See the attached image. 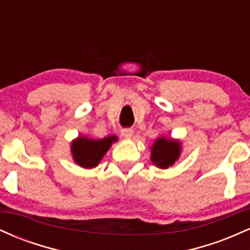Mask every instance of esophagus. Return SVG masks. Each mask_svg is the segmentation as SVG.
Wrapping results in <instances>:
<instances>
[{
    "mask_svg": "<svg viewBox=\"0 0 250 250\" xmlns=\"http://www.w3.org/2000/svg\"><path fill=\"white\" fill-rule=\"evenodd\" d=\"M121 134H122L123 137L130 139V137L134 135V130H133V129H130V128H125V129H122V130H121Z\"/></svg>",
    "mask_w": 250,
    "mask_h": 250,
    "instance_id": "34e87169",
    "label": "esophagus"
}]
</instances>
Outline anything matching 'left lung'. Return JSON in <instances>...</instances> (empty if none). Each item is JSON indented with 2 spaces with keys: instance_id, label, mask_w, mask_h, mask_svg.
Listing matches in <instances>:
<instances>
[{
  "instance_id": "1",
  "label": "left lung",
  "mask_w": 250,
  "mask_h": 250,
  "mask_svg": "<svg viewBox=\"0 0 250 250\" xmlns=\"http://www.w3.org/2000/svg\"><path fill=\"white\" fill-rule=\"evenodd\" d=\"M182 145L180 140L161 136L154 141L150 147V161L157 168L167 169L173 167L180 159Z\"/></svg>"
}]
</instances>
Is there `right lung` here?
<instances>
[{
  "mask_svg": "<svg viewBox=\"0 0 250 250\" xmlns=\"http://www.w3.org/2000/svg\"><path fill=\"white\" fill-rule=\"evenodd\" d=\"M117 140L119 139L115 135H109L99 140L80 135L71 141V157L80 167L85 169L96 168L111 145L117 142Z\"/></svg>",
  "mask_w": 250,
  "mask_h": 250,
  "instance_id": "1",
  "label": "right lung"
}]
</instances>
